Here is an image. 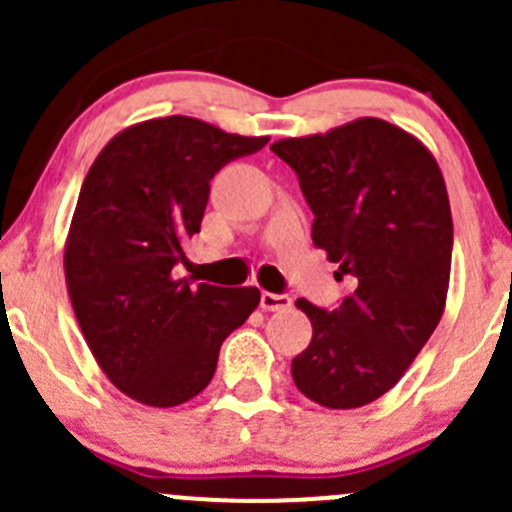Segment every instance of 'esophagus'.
<instances>
[{
  "label": "esophagus",
  "instance_id": "1",
  "mask_svg": "<svg viewBox=\"0 0 512 512\" xmlns=\"http://www.w3.org/2000/svg\"><path fill=\"white\" fill-rule=\"evenodd\" d=\"M260 307L265 312H280V309L292 307V299L287 294H275V292H262L260 297Z\"/></svg>",
  "mask_w": 512,
  "mask_h": 512
}]
</instances>
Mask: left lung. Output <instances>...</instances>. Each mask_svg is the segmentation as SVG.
I'll list each match as a JSON object with an SVG mask.
<instances>
[{
	"instance_id": "left-lung-1",
	"label": "left lung",
	"mask_w": 512,
	"mask_h": 512,
	"mask_svg": "<svg viewBox=\"0 0 512 512\" xmlns=\"http://www.w3.org/2000/svg\"><path fill=\"white\" fill-rule=\"evenodd\" d=\"M314 213L312 240L352 277L339 309L297 307L312 342L292 359L297 389L324 409L371 404L406 374L446 309L453 220L433 153L381 118L272 143Z\"/></svg>"
}]
</instances>
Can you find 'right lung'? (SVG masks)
<instances>
[{
  "label": "right lung",
  "instance_id": "right-lung-1",
  "mask_svg": "<svg viewBox=\"0 0 512 512\" xmlns=\"http://www.w3.org/2000/svg\"><path fill=\"white\" fill-rule=\"evenodd\" d=\"M267 136L190 116L133 123L86 173L64 247L76 322L118 391L156 409L210 384L225 337L260 304L257 287H193L173 267L200 232L210 180Z\"/></svg>",
  "mask_w": 512,
  "mask_h": 512
}]
</instances>
